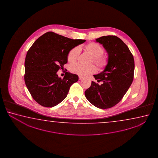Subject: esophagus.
<instances>
[{
    "mask_svg": "<svg viewBox=\"0 0 158 158\" xmlns=\"http://www.w3.org/2000/svg\"><path fill=\"white\" fill-rule=\"evenodd\" d=\"M83 78L82 77H81V76H79V80H82Z\"/></svg>",
    "mask_w": 158,
    "mask_h": 158,
    "instance_id": "esophagus-1",
    "label": "esophagus"
}]
</instances>
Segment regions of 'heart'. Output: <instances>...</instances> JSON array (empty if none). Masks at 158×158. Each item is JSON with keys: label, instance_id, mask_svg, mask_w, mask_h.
<instances>
[{"label": "heart", "instance_id": "heart-1", "mask_svg": "<svg viewBox=\"0 0 158 158\" xmlns=\"http://www.w3.org/2000/svg\"><path fill=\"white\" fill-rule=\"evenodd\" d=\"M85 51L93 57L94 63L99 69H104L108 64V58L107 56L103 55L104 48L97 43H90L83 47ZM80 55V48L78 47H74L70 50L67 56V61L70 63L75 62ZM70 70L75 74L86 76L87 75L94 73L96 72V69L94 65L89 66H83L78 64H75L71 65Z\"/></svg>", "mask_w": 158, "mask_h": 158}]
</instances>
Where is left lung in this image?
Wrapping results in <instances>:
<instances>
[{
  "label": "left lung",
  "mask_w": 158,
  "mask_h": 158,
  "mask_svg": "<svg viewBox=\"0 0 158 158\" xmlns=\"http://www.w3.org/2000/svg\"><path fill=\"white\" fill-rule=\"evenodd\" d=\"M108 55V64L103 72L94 75L98 82L92 81L85 94L95 107L107 109L120 102L128 90L134 77V60L128 46L114 35L97 39Z\"/></svg>",
  "instance_id": "8db88e82"
}]
</instances>
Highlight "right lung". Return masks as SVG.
I'll list each match as a JSON object with an SVG mask.
<instances>
[{
	"label": "right lung",
	"mask_w": 158,
	"mask_h": 158,
	"mask_svg": "<svg viewBox=\"0 0 158 158\" xmlns=\"http://www.w3.org/2000/svg\"><path fill=\"white\" fill-rule=\"evenodd\" d=\"M85 41L48 32L32 44L25 57L24 80L36 102L43 107H52L67 97L70 87L78 77L66 72L61 78L57 72L64 69L70 50Z\"/></svg>",
	"instance_id": "1"
}]
</instances>
